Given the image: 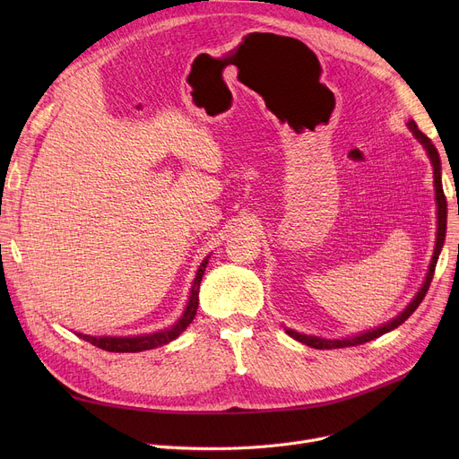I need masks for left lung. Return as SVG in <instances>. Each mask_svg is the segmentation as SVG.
I'll return each mask as SVG.
<instances>
[{
	"instance_id": "8db88e82",
	"label": "left lung",
	"mask_w": 459,
	"mask_h": 459,
	"mask_svg": "<svg viewBox=\"0 0 459 459\" xmlns=\"http://www.w3.org/2000/svg\"><path fill=\"white\" fill-rule=\"evenodd\" d=\"M409 130L413 132V135L420 141L422 147L426 149L428 156H429V161L433 165V178H436V199H437V242H436V249H433V256H431V262H429V268H428V275H426V281L424 284L420 286V290L417 292V296L413 298V301L409 303L403 312H400V315L396 318H393L391 322L383 324L372 331H367V333H360V334H353V336H348V339H320V336H312V334H301L294 329H286V333L292 336V339L310 346V348H316V350H334V348H350V346H359V344H365V342H370L374 339H377V336L389 333L393 329H396L398 325H402L409 316L413 315V312L417 310V307L422 303L428 288H429V282L433 279V272H436V264H437V258H439V253H441V247L445 244V234H446V199H445V193H443V184H441V158H439V152L437 149L433 147V143L417 128V125L413 123V120H409L407 123Z\"/></svg>"
}]
</instances>
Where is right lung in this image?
<instances>
[{
  "instance_id": "add662e5",
  "label": "right lung",
  "mask_w": 459,
  "mask_h": 459,
  "mask_svg": "<svg viewBox=\"0 0 459 459\" xmlns=\"http://www.w3.org/2000/svg\"><path fill=\"white\" fill-rule=\"evenodd\" d=\"M208 258L210 256H206L201 262V266L195 273V279H193V284H191V292H189L187 305L184 308V315L178 318V322L175 325L151 333V334H141V336H91V334H82V333H76V334L80 336V339H83L85 342H89L96 348L106 350V351H115V353L144 351V350H152V348H158V346H163V344H169L171 341H175L177 336H180L182 331H186V327L193 322V318H195V315H197L199 288H201V281H203V275L206 270Z\"/></svg>"
}]
</instances>
